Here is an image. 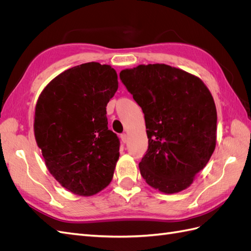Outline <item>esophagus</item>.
I'll return each instance as SVG.
<instances>
[{
    "label": "esophagus",
    "instance_id": "obj_1",
    "mask_svg": "<svg viewBox=\"0 0 251 251\" xmlns=\"http://www.w3.org/2000/svg\"><path fill=\"white\" fill-rule=\"evenodd\" d=\"M120 138H121V141H123V143H126L127 142V136H126V134H121L120 135Z\"/></svg>",
    "mask_w": 251,
    "mask_h": 251
}]
</instances>
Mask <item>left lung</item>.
Here are the masks:
<instances>
[{
    "label": "left lung",
    "instance_id": "obj_1",
    "mask_svg": "<svg viewBox=\"0 0 251 251\" xmlns=\"http://www.w3.org/2000/svg\"><path fill=\"white\" fill-rule=\"evenodd\" d=\"M119 77L146 119L141 176L162 193L183 191L216 148L217 110L209 90L200 78L164 64L140 65Z\"/></svg>",
    "mask_w": 251,
    "mask_h": 251
}]
</instances>
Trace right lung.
I'll list each match as a JSON object with an SVG mask.
<instances>
[{"mask_svg":"<svg viewBox=\"0 0 251 251\" xmlns=\"http://www.w3.org/2000/svg\"><path fill=\"white\" fill-rule=\"evenodd\" d=\"M117 89L116 71L92 62L60 73L37 100V146L52 176L76 195L92 196L112 181L120 141L105 107Z\"/></svg>","mask_w":251,"mask_h":251,"instance_id":"add662e5","label":"right lung"}]
</instances>
